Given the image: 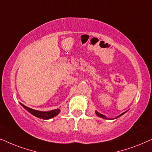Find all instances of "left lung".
<instances>
[{"instance_id": "8db88e82", "label": "left lung", "mask_w": 152, "mask_h": 152, "mask_svg": "<svg viewBox=\"0 0 152 152\" xmlns=\"http://www.w3.org/2000/svg\"><path fill=\"white\" fill-rule=\"evenodd\" d=\"M126 112H127V111H125V112L122 113V114H120V115H118V116L116 117H115V118H113V119H110V118H108V117L105 116V115H102V114H101V113H99V112H97L96 110H95V113H96V115H97V116H98V117H102V118H103V119H105V120H115V119H117V118H118V117H121V116H122V115H124V113H126Z\"/></svg>"}]
</instances>
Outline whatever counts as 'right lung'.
Wrapping results in <instances>:
<instances>
[{"instance_id":"right-lung-1","label":"right lung","mask_w":152,"mask_h":152,"mask_svg":"<svg viewBox=\"0 0 152 152\" xmlns=\"http://www.w3.org/2000/svg\"><path fill=\"white\" fill-rule=\"evenodd\" d=\"M20 104H21L28 112H29L30 114L38 117V118L43 119V120H49V119H51L53 117L57 116L60 112V108H57L55 109V110H52L49 111H39L28 108V107L26 106L25 105L22 104L21 103H20Z\"/></svg>"}]
</instances>
